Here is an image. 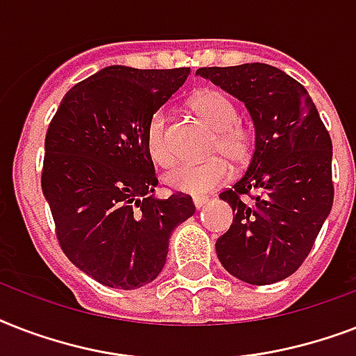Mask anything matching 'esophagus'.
Listing matches in <instances>:
<instances>
[{
  "label": "esophagus",
  "instance_id": "34e87169",
  "mask_svg": "<svg viewBox=\"0 0 356 356\" xmlns=\"http://www.w3.org/2000/svg\"><path fill=\"white\" fill-rule=\"evenodd\" d=\"M192 201H194L195 209H201V207L205 205L207 201H209V197H207V195H195V197Z\"/></svg>",
  "mask_w": 356,
  "mask_h": 356
}]
</instances>
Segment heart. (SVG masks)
<instances>
[{
  "label": "heart",
  "mask_w": 356,
  "mask_h": 356,
  "mask_svg": "<svg viewBox=\"0 0 356 356\" xmlns=\"http://www.w3.org/2000/svg\"><path fill=\"white\" fill-rule=\"evenodd\" d=\"M192 107L201 118L216 131L211 155H223L229 162L242 166L249 161L254 147V134L249 127L238 123L236 105L231 97L218 90H201L192 99ZM145 147L159 166H170L175 159L170 133H168L166 111H155L145 125ZM231 175L229 164L223 159L201 162V164H181L166 173V184L175 192L200 195L218 188Z\"/></svg>",
  "instance_id": "obj_1"
}]
</instances>
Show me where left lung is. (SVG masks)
<instances>
[{
	"label": "left lung",
	"mask_w": 356,
	"mask_h": 356,
	"mask_svg": "<svg viewBox=\"0 0 356 356\" xmlns=\"http://www.w3.org/2000/svg\"><path fill=\"white\" fill-rule=\"evenodd\" d=\"M245 105L254 125L248 172L220 194L233 223L216 240L222 266L249 284L292 275L314 245L334 197L332 142L301 83L270 64L200 68Z\"/></svg>",
	"instance_id": "obj_1"
}]
</instances>
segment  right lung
Listing matches in <instances>:
<instances>
[{
  "instance_id": "add662e5",
  "label": "right lung",
  "mask_w": 356,
  "mask_h": 356,
  "mask_svg": "<svg viewBox=\"0 0 356 356\" xmlns=\"http://www.w3.org/2000/svg\"><path fill=\"white\" fill-rule=\"evenodd\" d=\"M190 68L108 66L66 92L46 133L42 192L60 248L108 288L134 290L166 264L172 231L192 197H155L159 179L145 125L184 85Z\"/></svg>"
}]
</instances>
